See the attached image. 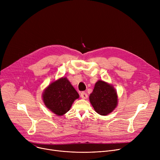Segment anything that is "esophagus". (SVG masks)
<instances>
[{"mask_svg":"<svg viewBox=\"0 0 160 160\" xmlns=\"http://www.w3.org/2000/svg\"><path fill=\"white\" fill-rule=\"evenodd\" d=\"M80 97L83 99H86L88 98V95H87V93H86V92H83H83H82L81 94H80Z\"/></svg>","mask_w":160,"mask_h":160,"instance_id":"obj_1","label":"esophagus"}]
</instances>
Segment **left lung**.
Wrapping results in <instances>:
<instances>
[{
    "label": "left lung",
    "mask_w": 160,
    "mask_h": 160,
    "mask_svg": "<svg viewBox=\"0 0 160 160\" xmlns=\"http://www.w3.org/2000/svg\"><path fill=\"white\" fill-rule=\"evenodd\" d=\"M89 100L97 113L107 115L117 107L118 97L113 86L102 80H98L89 95Z\"/></svg>",
    "instance_id": "left-lung-1"
}]
</instances>
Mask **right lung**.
Here are the masks:
<instances>
[{
	"instance_id": "1",
	"label": "right lung",
	"mask_w": 160,
	"mask_h": 160,
	"mask_svg": "<svg viewBox=\"0 0 160 160\" xmlns=\"http://www.w3.org/2000/svg\"><path fill=\"white\" fill-rule=\"evenodd\" d=\"M43 100L46 107L58 116L68 112L79 95L66 77L58 79L44 90Z\"/></svg>"
}]
</instances>
